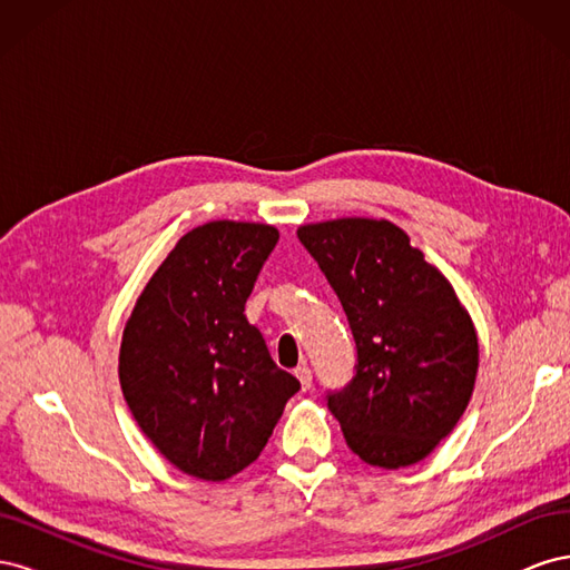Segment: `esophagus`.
I'll return each mask as SVG.
<instances>
[{
	"label": "esophagus",
	"instance_id": "1",
	"mask_svg": "<svg viewBox=\"0 0 570 570\" xmlns=\"http://www.w3.org/2000/svg\"><path fill=\"white\" fill-rule=\"evenodd\" d=\"M295 375H297V381H299V385H302L304 392H306L308 387H312V381H314L312 368H308V366H299V368L295 371Z\"/></svg>",
	"mask_w": 570,
	"mask_h": 570
}]
</instances>
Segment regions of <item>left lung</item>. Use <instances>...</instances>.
Masks as SVG:
<instances>
[{"instance_id": "1", "label": "left lung", "mask_w": 570, "mask_h": 570, "mask_svg": "<svg viewBox=\"0 0 570 570\" xmlns=\"http://www.w3.org/2000/svg\"><path fill=\"white\" fill-rule=\"evenodd\" d=\"M299 243L347 314L356 373L327 392L350 450L377 469L423 461L473 394L478 335L454 287L390 220L308 223Z\"/></svg>"}]
</instances>
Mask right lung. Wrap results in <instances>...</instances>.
I'll use <instances>...</instances> for the list:
<instances>
[{"label":"right lung","mask_w":570,"mask_h":570,"mask_svg":"<svg viewBox=\"0 0 570 570\" xmlns=\"http://www.w3.org/2000/svg\"><path fill=\"white\" fill-rule=\"evenodd\" d=\"M278 237L266 223L237 220L189 230L126 323L118 381L128 409L151 444L193 478L218 482L247 469L299 390L245 316Z\"/></svg>","instance_id":"right-lung-1"}]
</instances>
